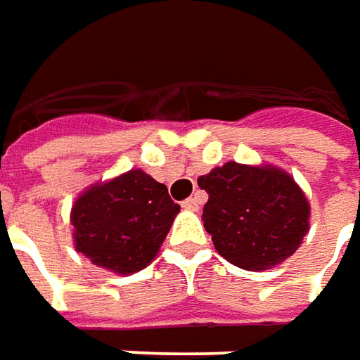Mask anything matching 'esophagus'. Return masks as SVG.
<instances>
[{
	"instance_id": "esophagus-1",
	"label": "esophagus",
	"mask_w": 360,
	"mask_h": 360,
	"mask_svg": "<svg viewBox=\"0 0 360 360\" xmlns=\"http://www.w3.org/2000/svg\"><path fill=\"white\" fill-rule=\"evenodd\" d=\"M199 205H200L199 197L195 195V197H189V199L183 200V205H181V207H183V209H187V211H197V209H199Z\"/></svg>"
}]
</instances>
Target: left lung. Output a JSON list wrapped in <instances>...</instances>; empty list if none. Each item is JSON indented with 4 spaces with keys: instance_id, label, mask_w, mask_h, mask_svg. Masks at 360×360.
<instances>
[{
    "instance_id": "obj_1",
    "label": "left lung",
    "mask_w": 360,
    "mask_h": 360,
    "mask_svg": "<svg viewBox=\"0 0 360 360\" xmlns=\"http://www.w3.org/2000/svg\"><path fill=\"white\" fill-rule=\"evenodd\" d=\"M197 183L209 193L202 221L214 248L242 270L282 264L309 231V202L292 175L278 167L229 161Z\"/></svg>"
}]
</instances>
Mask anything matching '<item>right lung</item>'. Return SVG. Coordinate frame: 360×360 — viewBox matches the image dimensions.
<instances>
[{"label": "right lung", "mask_w": 360, "mask_h": 360, "mask_svg": "<svg viewBox=\"0 0 360 360\" xmlns=\"http://www.w3.org/2000/svg\"><path fill=\"white\" fill-rule=\"evenodd\" d=\"M181 207L141 169L96 183L72 205L77 252L104 270L134 274L160 252Z\"/></svg>", "instance_id": "add662e5"}]
</instances>
